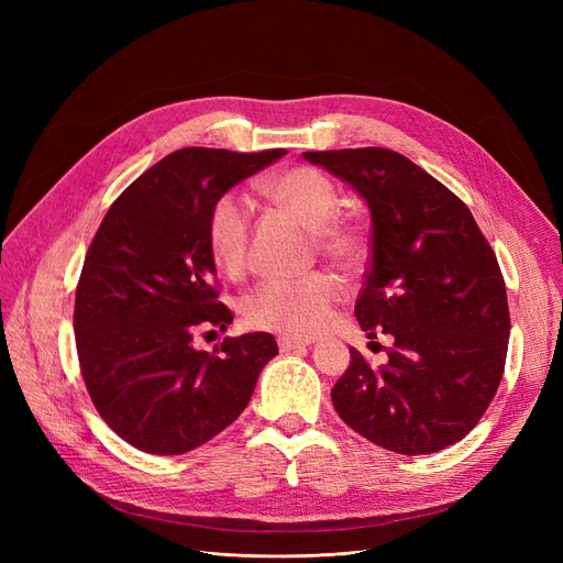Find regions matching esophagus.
I'll use <instances>...</instances> for the list:
<instances>
[{
	"label": "esophagus",
	"mask_w": 563,
	"mask_h": 563,
	"mask_svg": "<svg viewBox=\"0 0 563 563\" xmlns=\"http://www.w3.org/2000/svg\"><path fill=\"white\" fill-rule=\"evenodd\" d=\"M277 345L282 352H294L300 347H308L312 345V340H305V338H296V335H279L277 338Z\"/></svg>",
	"instance_id": "esophagus-1"
}]
</instances>
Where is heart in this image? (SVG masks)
<instances>
[{"instance_id":"obj_1","label":"heart","mask_w":563,"mask_h":563,"mask_svg":"<svg viewBox=\"0 0 563 563\" xmlns=\"http://www.w3.org/2000/svg\"><path fill=\"white\" fill-rule=\"evenodd\" d=\"M263 195L282 211L310 228L321 255L343 269L360 267L368 249V230L360 218H338L335 185L312 166H288L261 185ZM207 234L213 258L228 275L246 267L251 211L236 195H220L209 211ZM340 300V284L323 269L300 277L267 279L244 302L251 327L286 335H312L327 327Z\"/></svg>"}]
</instances>
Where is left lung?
Returning <instances> with one entry per match:
<instances>
[{
	"label": "left lung",
	"mask_w": 563,
	"mask_h": 563,
	"mask_svg": "<svg viewBox=\"0 0 563 563\" xmlns=\"http://www.w3.org/2000/svg\"><path fill=\"white\" fill-rule=\"evenodd\" d=\"M350 183L371 209V265L354 305L368 338L391 335L387 364L352 352L331 389L338 416L401 455L446 449L472 432L505 371V279L470 209L387 147L302 152Z\"/></svg>",
	"instance_id": "1"
}]
</instances>
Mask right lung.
Here are the masks:
<instances>
[{
	"instance_id": "add662e5",
	"label": "right lung",
	"mask_w": 563,
	"mask_h": 563,
	"mask_svg": "<svg viewBox=\"0 0 563 563\" xmlns=\"http://www.w3.org/2000/svg\"><path fill=\"white\" fill-rule=\"evenodd\" d=\"M286 150L183 147L114 199L84 258L75 340L84 385L112 432L139 451L180 455L207 444L246 408L269 333L192 347L234 319L220 302L207 220L232 185Z\"/></svg>"
}]
</instances>
